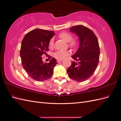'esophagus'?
I'll return each mask as SVG.
<instances>
[{
	"mask_svg": "<svg viewBox=\"0 0 121 121\" xmlns=\"http://www.w3.org/2000/svg\"><path fill=\"white\" fill-rule=\"evenodd\" d=\"M62 60H57V62L58 63H59Z\"/></svg>",
	"mask_w": 121,
	"mask_h": 121,
	"instance_id": "34e87169",
	"label": "esophagus"
}]
</instances>
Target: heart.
I'll list each match as a JSON object with an SVG mask.
<instances>
[{"label":"heart","instance_id":"obj_1","mask_svg":"<svg viewBox=\"0 0 121 121\" xmlns=\"http://www.w3.org/2000/svg\"><path fill=\"white\" fill-rule=\"evenodd\" d=\"M59 37L63 38L66 42H69V45L72 48L75 47L77 44V41L75 39H73V36L70 33L65 31L61 32L59 34ZM54 46V40L53 38L50 39L49 43L48 46L49 48H53ZM70 54V52L69 50H57L55 52L53 56L54 58H56L57 60H62L63 58H65V56H68Z\"/></svg>","mask_w":121,"mask_h":121}]
</instances>
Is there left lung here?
Wrapping results in <instances>:
<instances>
[{
    "label": "left lung",
    "mask_w": 121,
    "mask_h": 121,
    "mask_svg": "<svg viewBox=\"0 0 121 121\" xmlns=\"http://www.w3.org/2000/svg\"><path fill=\"white\" fill-rule=\"evenodd\" d=\"M80 40L77 52L72 57L78 63L72 61L67 69L69 77L77 82L88 79L96 70L99 60L100 49L96 36L90 29L83 25L70 28Z\"/></svg>",
    "instance_id": "left-lung-1"
}]
</instances>
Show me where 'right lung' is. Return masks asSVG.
<instances>
[{
	"label": "right lung",
	"mask_w": 121,
	"mask_h": 121,
	"mask_svg": "<svg viewBox=\"0 0 121 121\" xmlns=\"http://www.w3.org/2000/svg\"><path fill=\"white\" fill-rule=\"evenodd\" d=\"M54 35V31L36 29L26 34L22 42V64L28 75L37 81L42 82L52 77L57 64L54 58L48 63H43L42 56L45 54L46 56L49 41ZM48 57L50 59L51 56Z\"/></svg>",
	"instance_id": "1"
}]
</instances>
